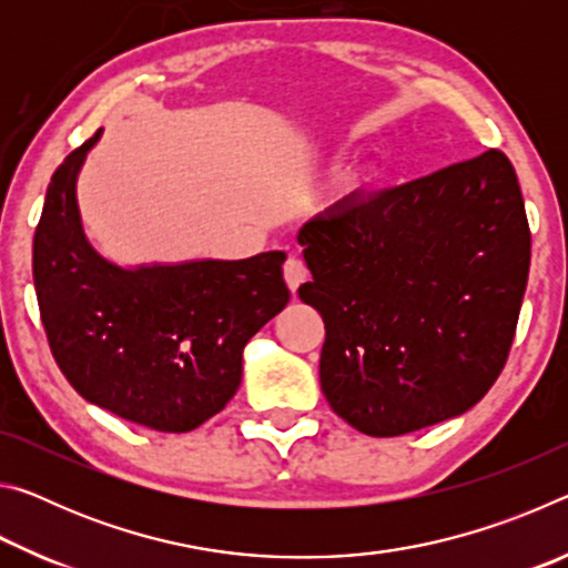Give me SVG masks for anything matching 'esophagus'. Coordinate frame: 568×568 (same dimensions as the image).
I'll return each instance as SVG.
<instances>
[{"instance_id":"34e87169","label":"esophagus","mask_w":568,"mask_h":568,"mask_svg":"<svg viewBox=\"0 0 568 568\" xmlns=\"http://www.w3.org/2000/svg\"><path fill=\"white\" fill-rule=\"evenodd\" d=\"M283 275L287 287H291V293H295L297 287L307 281V267L303 261H297V257H287L283 265Z\"/></svg>"}]
</instances>
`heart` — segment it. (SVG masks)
<instances>
[{"label": "heart", "mask_w": 568, "mask_h": 568, "mask_svg": "<svg viewBox=\"0 0 568 568\" xmlns=\"http://www.w3.org/2000/svg\"><path fill=\"white\" fill-rule=\"evenodd\" d=\"M361 190V180L358 178H348L343 182V195L345 197H351V195H355V192Z\"/></svg>", "instance_id": "1"}]
</instances>
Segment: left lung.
<instances>
[{
	"label": "left lung",
	"instance_id": "8db88e82",
	"mask_svg": "<svg viewBox=\"0 0 568 568\" xmlns=\"http://www.w3.org/2000/svg\"><path fill=\"white\" fill-rule=\"evenodd\" d=\"M325 323L321 388L365 436L460 416L504 371L531 230L514 165L486 150L406 185L351 195L301 227Z\"/></svg>",
	"mask_w": 568,
	"mask_h": 568
}]
</instances>
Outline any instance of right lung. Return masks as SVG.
<instances>
[{
  "label": "right lung",
  "mask_w": 568,
  "mask_h": 568,
  "mask_svg": "<svg viewBox=\"0 0 568 568\" xmlns=\"http://www.w3.org/2000/svg\"><path fill=\"white\" fill-rule=\"evenodd\" d=\"M100 132L64 158L34 230L32 275L50 348L84 400L162 434L227 406L243 348L291 301L285 253L120 267L84 237L77 175Z\"/></svg>",
  "instance_id": "obj_1"
}]
</instances>
